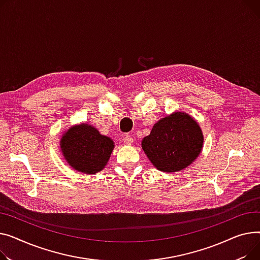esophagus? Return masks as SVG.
I'll list each match as a JSON object with an SVG mask.
<instances>
[{"label": "esophagus", "instance_id": "34e87169", "mask_svg": "<svg viewBox=\"0 0 260 260\" xmlns=\"http://www.w3.org/2000/svg\"><path fill=\"white\" fill-rule=\"evenodd\" d=\"M123 141L126 145H131L133 143V137L131 135H125Z\"/></svg>", "mask_w": 260, "mask_h": 260}]
</instances>
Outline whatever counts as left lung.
<instances>
[{"label":"left lung","instance_id":"1","mask_svg":"<svg viewBox=\"0 0 260 260\" xmlns=\"http://www.w3.org/2000/svg\"><path fill=\"white\" fill-rule=\"evenodd\" d=\"M203 143V132L196 121L186 113L175 112L157 121L142 141V147L156 169L169 173L193 162Z\"/></svg>","mask_w":260,"mask_h":260}]
</instances>
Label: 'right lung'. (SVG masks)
<instances>
[{
    "label": "right lung",
    "mask_w": 260,
    "mask_h": 260,
    "mask_svg": "<svg viewBox=\"0 0 260 260\" xmlns=\"http://www.w3.org/2000/svg\"><path fill=\"white\" fill-rule=\"evenodd\" d=\"M114 144L92 126L81 124L70 128L60 140V149L67 162L79 172L94 174L109 160Z\"/></svg>",
    "instance_id": "right-lung-1"
}]
</instances>
